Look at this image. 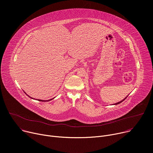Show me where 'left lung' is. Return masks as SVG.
<instances>
[{"label":"left lung","mask_w":153,"mask_h":153,"mask_svg":"<svg viewBox=\"0 0 153 153\" xmlns=\"http://www.w3.org/2000/svg\"><path fill=\"white\" fill-rule=\"evenodd\" d=\"M128 96H127V97H125V98H124L123 100H122V101H119V102H118V103H115V104H113V105H118V104H119V103H122V101H124V100H125V99H126V98L128 97Z\"/></svg>","instance_id":"1"}]
</instances>
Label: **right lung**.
<instances>
[{"mask_svg":"<svg viewBox=\"0 0 153 153\" xmlns=\"http://www.w3.org/2000/svg\"><path fill=\"white\" fill-rule=\"evenodd\" d=\"M26 94V93H25ZM27 95L28 96V97H30V98H31V99H33V98H32V97H30L29 95H28L27 94ZM53 98H52V99H53ZM52 99H50V100H39V99H38V101H51L52 100Z\"/></svg>","mask_w":153,"mask_h":153,"instance_id":"add662e5","label":"right lung"}]
</instances>
